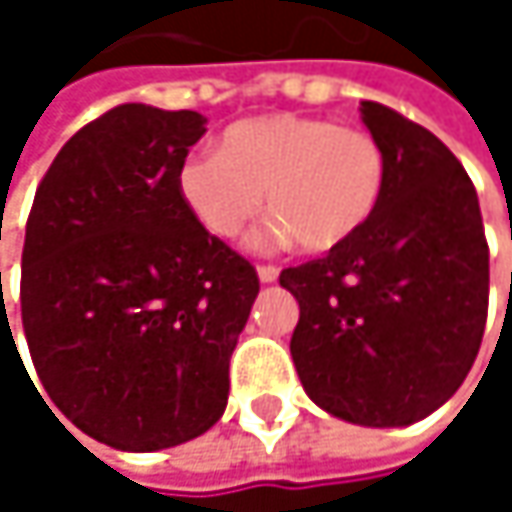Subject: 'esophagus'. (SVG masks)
Returning a JSON list of instances; mask_svg holds the SVG:
<instances>
[{"label": "esophagus", "mask_w": 512, "mask_h": 512, "mask_svg": "<svg viewBox=\"0 0 512 512\" xmlns=\"http://www.w3.org/2000/svg\"><path fill=\"white\" fill-rule=\"evenodd\" d=\"M257 278H260L263 284H272V281L278 278V269H275V266H257Z\"/></svg>", "instance_id": "obj_1"}]
</instances>
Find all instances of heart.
I'll list each match as a JSON object with an SVG mask.
<instances>
[{"label": "heart", "mask_w": 512, "mask_h": 512, "mask_svg": "<svg viewBox=\"0 0 512 512\" xmlns=\"http://www.w3.org/2000/svg\"><path fill=\"white\" fill-rule=\"evenodd\" d=\"M388 177L385 148L367 130L323 118L263 115L231 124L219 151H195L177 168L189 216L219 240H237L260 213L275 219L263 243L332 252L373 219Z\"/></svg>", "instance_id": "b5f03b06"}]
</instances>
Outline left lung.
<instances>
[{
    "label": "left lung",
    "instance_id": "8db88e82",
    "mask_svg": "<svg viewBox=\"0 0 512 512\" xmlns=\"http://www.w3.org/2000/svg\"><path fill=\"white\" fill-rule=\"evenodd\" d=\"M361 121L388 159L373 219L278 281L299 302L290 356L305 394L358 427H409L454 397L477 358L489 249L460 159L382 103L364 100Z\"/></svg>",
    "mask_w": 512,
    "mask_h": 512
}]
</instances>
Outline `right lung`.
I'll use <instances>...</instances> for the list:
<instances>
[{"mask_svg":"<svg viewBox=\"0 0 512 512\" xmlns=\"http://www.w3.org/2000/svg\"><path fill=\"white\" fill-rule=\"evenodd\" d=\"M204 124L145 103L106 112L58 151L29 213L20 305L35 370L58 412L115 451L174 448L222 418L260 290L177 195Z\"/></svg>","mask_w":512,"mask_h":512,"instance_id":"1","label":"right lung"}]
</instances>
